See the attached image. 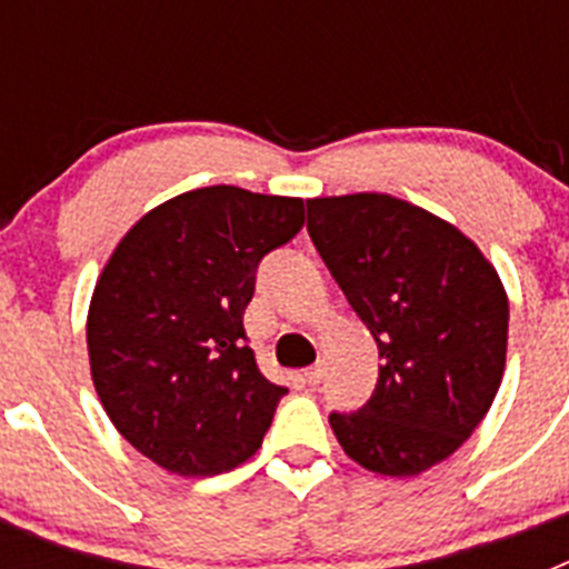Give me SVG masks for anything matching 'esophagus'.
<instances>
[{"label":"esophagus","mask_w":569,"mask_h":569,"mask_svg":"<svg viewBox=\"0 0 569 569\" xmlns=\"http://www.w3.org/2000/svg\"><path fill=\"white\" fill-rule=\"evenodd\" d=\"M321 376H325V367H321V365H313V367H308V370H305V381H308V385H319Z\"/></svg>","instance_id":"obj_1"}]
</instances>
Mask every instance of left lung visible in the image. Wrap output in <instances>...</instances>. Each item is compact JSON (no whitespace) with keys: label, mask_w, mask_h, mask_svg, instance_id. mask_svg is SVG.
I'll return each mask as SVG.
<instances>
[{"label":"left lung","mask_w":569,"mask_h":569,"mask_svg":"<svg viewBox=\"0 0 569 569\" xmlns=\"http://www.w3.org/2000/svg\"><path fill=\"white\" fill-rule=\"evenodd\" d=\"M308 230L379 347V385L330 413L345 453L379 476H419L453 456L499 393L507 293L456 224L390 193L308 199Z\"/></svg>","instance_id":"8db88e82"}]
</instances>
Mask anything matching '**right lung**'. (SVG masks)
I'll list each match as a JSON object with an SVG mask.
<instances>
[{
  "mask_svg": "<svg viewBox=\"0 0 569 569\" xmlns=\"http://www.w3.org/2000/svg\"><path fill=\"white\" fill-rule=\"evenodd\" d=\"M301 224L296 196L213 184L148 210L110 253L90 296V376L153 465L204 479L261 447L288 387L259 373L241 319L259 261Z\"/></svg>",
  "mask_w": 569,
  "mask_h": 569,
  "instance_id": "1",
  "label": "right lung"
}]
</instances>
